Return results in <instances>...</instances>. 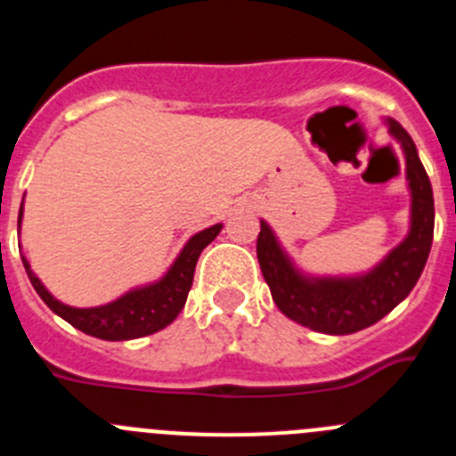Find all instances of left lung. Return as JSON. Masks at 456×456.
<instances>
[{
  "label": "left lung",
  "instance_id": "1",
  "mask_svg": "<svg viewBox=\"0 0 456 456\" xmlns=\"http://www.w3.org/2000/svg\"><path fill=\"white\" fill-rule=\"evenodd\" d=\"M388 130L404 151L411 189V231L372 272L347 278L304 276L292 267L272 228L260 221L257 263L273 301L283 315L313 331L347 336L377 324L409 297L429 257L434 240L432 183L409 132L395 120H388Z\"/></svg>",
  "mask_w": 456,
  "mask_h": 456
}]
</instances>
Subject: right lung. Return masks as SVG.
Masks as SVG:
<instances>
[{"label":"right lung","mask_w":456,"mask_h":456,"mask_svg":"<svg viewBox=\"0 0 456 456\" xmlns=\"http://www.w3.org/2000/svg\"><path fill=\"white\" fill-rule=\"evenodd\" d=\"M20 221H22V208H20L18 225ZM219 232L221 224L196 232L184 244L178 260L171 265V269H168L162 281L146 285V288L132 289V292L123 294L120 299L111 301L107 305H98V308H72V305L56 301L47 292L45 285L36 278V273L31 272L29 263L24 257L22 265L40 299L50 305L52 313L63 317L68 324L88 333V336L100 338V340H132V338H143L157 333L180 315V310L184 308V301H187L189 289H191L193 269H196V263H199L200 251Z\"/></svg>","instance_id":"right-lung-1"}]
</instances>
